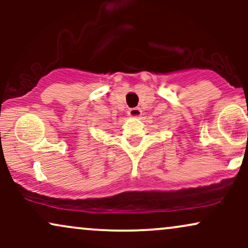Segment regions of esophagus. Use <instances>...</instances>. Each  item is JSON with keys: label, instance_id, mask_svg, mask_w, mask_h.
Here are the masks:
<instances>
[{"label": "esophagus", "instance_id": "esophagus-1", "mask_svg": "<svg viewBox=\"0 0 248 248\" xmlns=\"http://www.w3.org/2000/svg\"><path fill=\"white\" fill-rule=\"evenodd\" d=\"M141 114H142V112L139 107L130 108V109L128 110V116H130V118H139Z\"/></svg>", "mask_w": 248, "mask_h": 248}]
</instances>
